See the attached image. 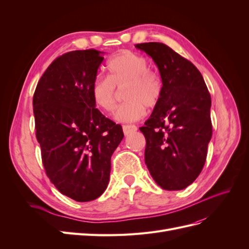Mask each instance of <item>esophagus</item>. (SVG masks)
Segmentation results:
<instances>
[{"label":"esophagus","mask_w":249,"mask_h":249,"mask_svg":"<svg viewBox=\"0 0 249 249\" xmlns=\"http://www.w3.org/2000/svg\"><path fill=\"white\" fill-rule=\"evenodd\" d=\"M123 130L124 135H129L134 133L135 131H137V126L136 125H133V124H126L123 126Z\"/></svg>","instance_id":"34e87169"}]
</instances>
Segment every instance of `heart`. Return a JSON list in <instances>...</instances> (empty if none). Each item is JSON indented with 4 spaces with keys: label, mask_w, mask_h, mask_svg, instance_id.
I'll use <instances>...</instances> for the list:
<instances>
[{
    "label": "heart",
    "mask_w": 249,
    "mask_h": 249,
    "mask_svg": "<svg viewBox=\"0 0 249 249\" xmlns=\"http://www.w3.org/2000/svg\"><path fill=\"white\" fill-rule=\"evenodd\" d=\"M145 57L124 52L108 62V77H97L92 83L91 95L95 106L110 113L115 109L117 89L124 87L126 101L116 110L114 118L120 123H133L141 119L146 107L154 108L160 102L163 85L159 74L148 69Z\"/></svg>",
    "instance_id": "b5f03b06"
}]
</instances>
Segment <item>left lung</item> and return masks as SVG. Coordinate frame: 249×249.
<instances>
[{
  "label": "left lung",
  "instance_id": "left-lung-1",
  "mask_svg": "<svg viewBox=\"0 0 249 249\" xmlns=\"http://www.w3.org/2000/svg\"><path fill=\"white\" fill-rule=\"evenodd\" d=\"M153 58L163 90L159 104L140 127L146 140L144 159L164 190H182L202 170L212 137L211 95L201 73L161 42L136 44Z\"/></svg>",
  "mask_w": 249,
  "mask_h": 249
}]
</instances>
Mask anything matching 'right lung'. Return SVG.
<instances>
[{"mask_svg":"<svg viewBox=\"0 0 249 249\" xmlns=\"http://www.w3.org/2000/svg\"><path fill=\"white\" fill-rule=\"evenodd\" d=\"M96 50L65 53L51 63L33 96L36 138L47 176L63 195L93 200L109 184L122 125L95 108L91 86L104 57Z\"/></svg>","mask_w":249,"mask_h":249,"instance_id":"add662e5","label":"right lung"}]
</instances>
